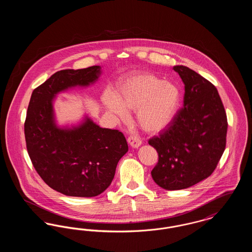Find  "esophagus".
Wrapping results in <instances>:
<instances>
[{"label":"esophagus","instance_id":"obj_1","mask_svg":"<svg viewBox=\"0 0 252 252\" xmlns=\"http://www.w3.org/2000/svg\"><path fill=\"white\" fill-rule=\"evenodd\" d=\"M127 142L128 144L131 145L133 148H138L141 144H142V141L141 139L137 136V135H130L128 138H127Z\"/></svg>","mask_w":252,"mask_h":252}]
</instances>
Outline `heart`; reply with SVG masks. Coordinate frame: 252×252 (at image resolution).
I'll use <instances>...</instances> for the list:
<instances>
[{"label":"heart","instance_id":"1","mask_svg":"<svg viewBox=\"0 0 252 252\" xmlns=\"http://www.w3.org/2000/svg\"><path fill=\"white\" fill-rule=\"evenodd\" d=\"M180 88L151 72H136L121 83L116 94L107 93L103 103L122 120L128 110H136L139 126L147 133L163 131L172 124L180 108Z\"/></svg>","mask_w":252,"mask_h":252}]
</instances>
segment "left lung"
Segmentation results:
<instances>
[{"label":"left lung","mask_w":252,"mask_h":252,"mask_svg":"<svg viewBox=\"0 0 252 252\" xmlns=\"http://www.w3.org/2000/svg\"><path fill=\"white\" fill-rule=\"evenodd\" d=\"M184 84L183 107L148 144L158 160L151 171L165 190L189 188L210 177L226 147L228 121L216 87L188 67L174 66Z\"/></svg>","instance_id":"8db88e82"}]
</instances>
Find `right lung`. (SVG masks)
<instances>
[{"label":"right lung","instance_id":"right-lung-1","mask_svg":"<svg viewBox=\"0 0 252 252\" xmlns=\"http://www.w3.org/2000/svg\"><path fill=\"white\" fill-rule=\"evenodd\" d=\"M100 73V66L57 72L33 91L28 105L24 135L30 159L49 187L65 195L93 197L102 193L128 150L122 132L102 128L88 117L72 128L56 124L53 99L57 94L89 86Z\"/></svg>","mask_w":252,"mask_h":252}]
</instances>
